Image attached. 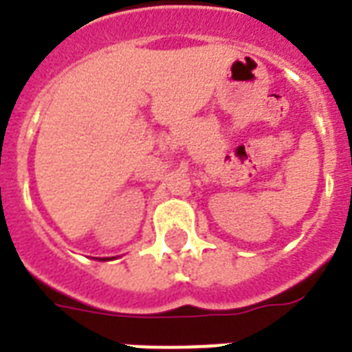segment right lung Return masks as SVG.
Wrapping results in <instances>:
<instances>
[{
  "label": "right lung",
  "instance_id": "1",
  "mask_svg": "<svg viewBox=\"0 0 352 352\" xmlns=\"http://www.w3.org/2000/svg\"><path fill=\"white\" fill-rule=\"evenodd\" d=\"M102 261H104V259H102Z\"/></svg>",
  "mask_w": 352,
  "mask_h": 352
}]
</instances>
